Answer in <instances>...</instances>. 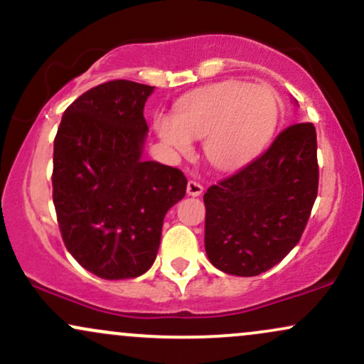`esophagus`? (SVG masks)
Segmentation results:
<instances>
[{"label": "esophagus", "instance_id": "esophagus-1", "mask_svg": "<svg viewBox=\"0 0 364 364\" xmlns=\"http://www.w3.org/2000/svg\"><path fill=\"white\" fill-rule=\"evenodd\" d=\"M202 191H203V186L200 185V183H196V181H188V185H186V193H188V195H191V196H200V195H202Z\"/></svg>", "mask_w": 364, "mask_h": 364}]
</instances>
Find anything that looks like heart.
Wrapping results in <instances>:
<instances>
[{
  "label": "heart",
  "mask_w": 364,
  "mask_h": 364,
  "mask_svg": "<svg viewBox=\"0 0 364 364\" xmlns=\"http://www.w3.org/2000/svg\"><path fill=\"white\" fill-rule=\"evenodd\" d=\"M279 123V101L267 87L220 82L185 95L174 116H156V132L174 152L188 156L193 140L217 169H236L265 149Z\"/></svg>",
  "instance_id": "b5f03b06"
}]
</instances>
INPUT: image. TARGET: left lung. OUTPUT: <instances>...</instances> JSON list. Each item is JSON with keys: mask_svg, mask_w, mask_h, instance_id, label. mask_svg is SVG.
I'll return each instance as SVG.
<instances>
[{"mask_svg": "<svg viewBox=\"0 0 364 364\" xmlns=\"http://www.w3.org/2000/svg\"><path fill=\"white\" fill-rule=\"evenodd\" d=\"M316 193L315 127L291 124L262 156L203 195L208 260L240 277L267 272L301 240Z\"/></svg>", "mask_w": 364, "mask_h": 364, "instance_id": "obj_1", "label": "left lung"}]
</instances>
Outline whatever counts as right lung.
Wrapping results in <instances>:
<instances>
[{
  "mask_svg": "<svg viewBox=\"0 0 364 364\" xmlns=\"http://www.w3.org/2000/svg\"><path fill=\"white\" fill-rule=\"evenodd\" d=\"M154 87L111 80L66 107L53 154V202L66 250L107 281L152 267L166 212L186 193L181 171L144 161Z\"/></svg>",
  "mask_w": 364,
  "mask_h": 364,
  "instance_id": "add662e5",
  "label": "right lung"
}]
</instances>
